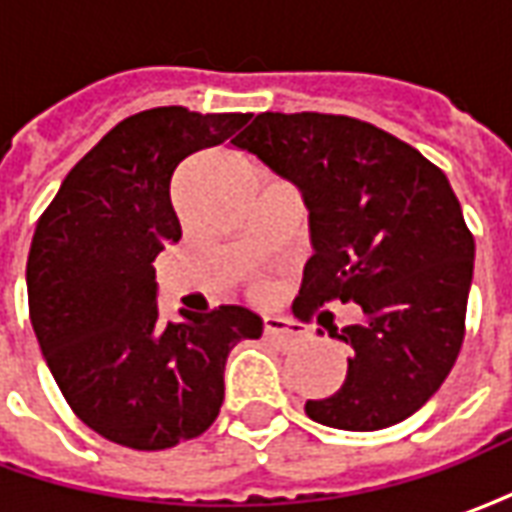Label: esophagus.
<instances>
[{"instance_id": "obj_1", "label": "esophagus", "mask_w": 512, "mask_h": 512, "mask_svg": "<svg viewBox=\"0 0 512 512\" xmlns=\"http://www.w3.org/2000/svg\"><path fill=\"white\" fill-rule=\"evenodd\" d=\"M263 332H266V337H271V340H277V343L282 345L296 343V340L304 337V329H301L299 323L285 321V318H266Z\"/></svg>"}]
</instances>
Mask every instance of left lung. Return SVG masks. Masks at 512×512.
<instances>
[{"label":"left lung","mask_w":512,"mask_h":512,"mask_svg":"<svg viewBox=\"0 0 512 512\" xmlns=\"http://www.w3.org/2000/svg\"><path fill=\"white\" fill-rule=\"evenodd\" d=\"M233 145L293 180L310 208L315 255L296 315L310 321L332 301L365 312L340 334L323 323L354 354L343 386L307 400V417L340 430L411 417L450 376L466 334L474 235L447 175L417 147L345 115L263 112Z\"/></svg>","instance_id":"left-lung-1"}]
</instances>
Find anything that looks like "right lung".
Listing matches in <instances>:
<instances>
[{
	"mask_svg": "<svg viewBox=\"0 0 512 512\" xmlns=\"http://www.w3.org/2000/svg\"><path fill=\"white\" fill-rule=\"evenodd\" d=\"M252 115L158 106L117 123L68 172L27 257L29 321L51 376L87 428L131 450H169L219 417L224 365L257 340L255 312L222 304L158 321L156 255L180 241L175 169Z\"/></svg>",
	"mask_w": 512,
	"mask_h": 512,
	"instance_id": "right-lung-1",
	"label": "right lung"
}]
</instances>
